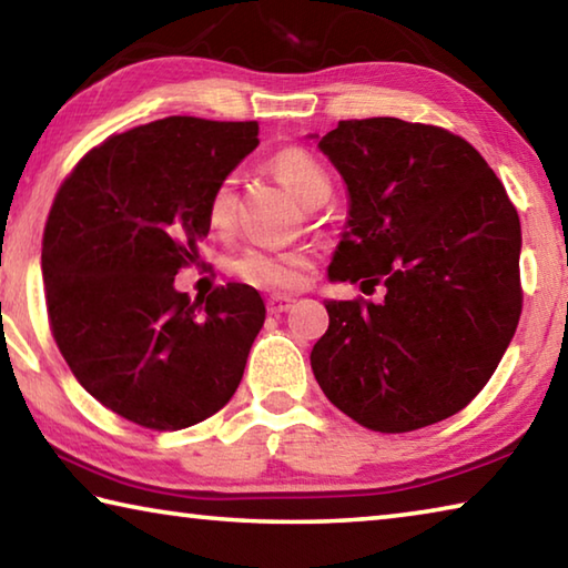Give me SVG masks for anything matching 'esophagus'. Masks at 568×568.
I'll use <instances>...</instances> for the list:
<instances>
[{"mask_svg":"<svg viewBox=\"0 0 568 568\" xmlns=\"http://www.w3.org/2000/svg\"><path fill=\"white\" fill-rule=\"evenodd\" d=\"M293 303H295L293 295H273V297H267V313H273V315L285 313V311H291Z\"/></svg>","mask_w":568,"mask_h":568,"instance_id":"1","label":"esophagus"}]
</instances>
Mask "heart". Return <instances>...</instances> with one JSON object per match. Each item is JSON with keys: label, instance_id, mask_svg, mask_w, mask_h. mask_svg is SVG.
<instances>
[{"label": "heart", "instance_id": "heart-1", "mask_svg": "<svg viewBox=\"0 0 568 568\" xmlns=\"http://www.w3.org/2000/svg\"><path fill=\"white\" fill-rule=\"evenodd\" d=\"M271 170L283 185L293 192V195L305 203L307 207H315L328 200L331 195V178L325 168L315 160L311 152L303 148H283L271 158ZM235 210V192L233 182L225 180L213 190L207 203V217L215 227H225L233 220ZM235 273L243 281L273 287V291H285V287H295L303 281L305 273V255L303 253H275V250L250 247L235 261Z\"/></svg>", "mask_w": 568, "mask_h": 568}]
</instances>
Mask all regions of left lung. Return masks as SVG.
Listing matches in <instances>:
<instances>
[{"label": "left lung", "mask_w": 568, "mask_h": 568, "mask_svg": "<svg viewBox=\"0 0 568 568\" xmlns=\"http://www.w3.org/2000/svg\"><path fill=\"white\" fill-rule=\"evenodd\" d=\"M307 138L348 190L328 277L386 287L381 303L325 301L315 381L381 434L454 416L494 376L521 315V223L501 180L434 124L343 120Z\"/></svg>", "instance_id": "obj_1"}]
</instances>
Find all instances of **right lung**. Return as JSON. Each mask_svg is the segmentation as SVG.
I'll return each instance as SVG.
<instances>
[{"mask_svg":"<svg viewBox=\"0 0 568 568\" xmlns=\"http://www.w3.org/2000/svg\"><path fill=\"white\" fill-rule=\"evenodd\" d=\"M257 142V122L165 118L112 134L57 192L42 240L52 335L82 388L138 426H195L243 378L261 293L227 283L190 303L175 275L210 233L213 190Z\"/></svg>","mask_w":568,"mask_h":568,"instance_id":"obj_1","label":"right lung"}]
</instances>
